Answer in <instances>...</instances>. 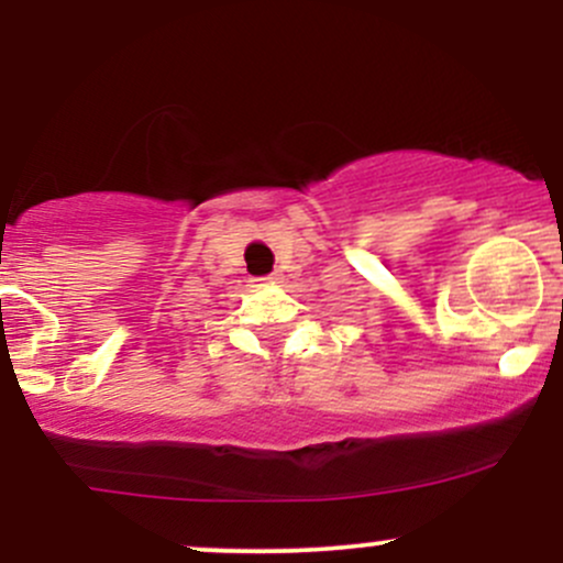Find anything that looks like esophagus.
<instances>
[{
	"instance_id": "obj_1",
	"label": "esophagus",
	"mask_w": 563,
	"mask_h": 563,
	"mask_svg": "<svg viewBox=\"0 0 563 563\" xmlns=\"http://www.w3.org/2000/svg\"><path fill=\"white\" fill-rule=\"evenodd\" d=\"M280 280H283V275H280V273H275V275L260 277V280H256V283H260V286H277V283H280Z\"/></svg>"
}]
</instances>
